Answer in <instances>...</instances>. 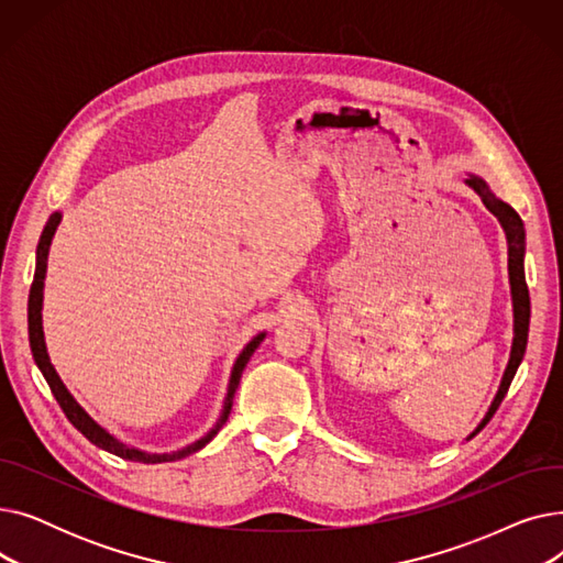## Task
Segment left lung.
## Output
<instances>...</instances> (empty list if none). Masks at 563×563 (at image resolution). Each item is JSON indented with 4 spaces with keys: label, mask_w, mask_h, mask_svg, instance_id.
<instances>
[{
    "label": "left lung",
    "mask_w": 563,
    "mask_h": 563,
    "mask_svg": "<svg viewBox=\"0 0 563 563\" xmlns=\"http://www.w3.org/2000/svg\"><path fill=\"white\" fill-rule=\"evenodd\" d=\"M467 185L475 189L484 205L486 210L493 212L501 228H505L507 232V242H509V283H511V297H514V346H511V358H509V365H507V372L505 376H501V383H499V390L486 412V418L482 420V424L477 427L475 433H479L488 422L490 418L495 416V410L499 408L501 399H505V395L509 393V386L511 380L518 372V365L525 356V349H527V333H529V289H527V280H525V225H522V219L518 217V212L514 210L511 205L501 202L499 198H495L490 194V189L486 187V183L482 180V177L477 175H470L467 177ZM472 433V435H475Z\"/></svg>",
    "instance_id": "obj_1"
}]
</instances>
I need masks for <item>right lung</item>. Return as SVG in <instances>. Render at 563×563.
<instances>
[{"mask_svg":"<svg viewBox=\"0 0 563 563\" xmlns=\"http://www.w3.org/2000/svg\"><path fill=\"white\" fill-rule=\"evenodd\" d=\"M58 221H62V214H52L43 234H41V242H38V249H36V274H34V283H32V289H29V344H32V353H34V361L38 365V369L43 372L47 386L54 395V399L58 401V406H62V410L66 412V418L70 420V424L81 431L88 440L93 442L96 448L100 450H107L109 454H115L121 456L125 461H139V463H168V461H177V459H185L194 452H198L200 448H205L207 442H210L219 431L221 427L225 424L228 416H230V408H232V399H234V393H236V386H240V378H242V372L246 367V363L251 361L253 351L260 346V342L264 340V333L255 335L246 349L240 353V358H236L234 367H232V376H230V386H228V397H225V404H223V412L221 418L217 420V424L207 431L200 440L191 442V445H187L185 450H177V452H170V454H145V452H139V450H132L128 445H123L121 440H115L111 433H107L98 422H93L91 418H88V412L75 401V397L68 393V388L64 386V380L58 378L56 369L52 367L49 363V356H47V349H45V338H43V323H41V308H43V280H45V269H47V251H49V244H52V236H54V230L58 225Z\"/></svg>","mask_w":563,"mask_h":563,"instance_id":"obj_1","label":"right lung"}]
</instances>
